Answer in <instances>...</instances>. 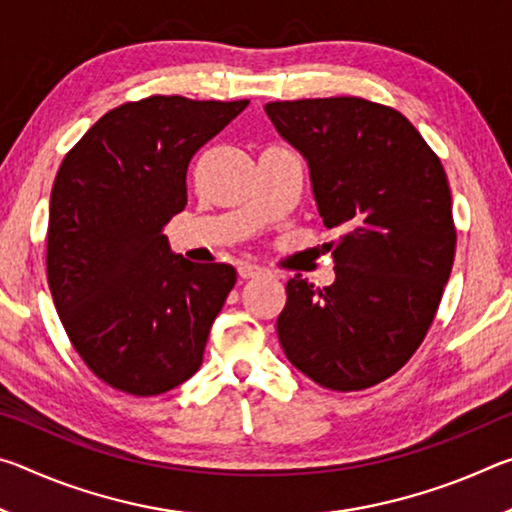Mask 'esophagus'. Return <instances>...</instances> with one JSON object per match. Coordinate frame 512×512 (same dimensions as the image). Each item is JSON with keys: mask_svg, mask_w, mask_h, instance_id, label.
<instances>
[{"mask_svg": "<svg viewBox=\"0 0 512 512\" xmlns=\"http://www.w3.org/2000/svg\"><path fill=\"white\" fill-rule=\"evenodd\" d=\"M237 273H239L241 280H253V277L264 275L266 271H264L262 266H255V264H248V262H244V264H239V266H237Z\"/></svg>", "mask_w": 512, "mask_h": 512, "instance_id": "obj_1", "label": "esophagus"}]
</instances>
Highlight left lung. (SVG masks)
Instances as JSON below:
<instances>
[{
  "instance_id": "obj_1",
  "label": "left lung",
  "mask_w": 512,
  "mask_h": 512,
  "mask_svg": "<svg viewBox=\"0 0 512 512\" xmlns=\"http://www.w3.org/2000/svg\"><path fill=\"white\" fill-rule=\"evenodd\" d=\"M305 155L318 212L341 232L332 287L287 282L277 336L287 359L329 391L395 375L427 336L456 253L440 158L402 112L361 97L271 101Z\"/></svg>"
}]
</instances>
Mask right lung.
<instances>
[{
  "instance_id": "add662e5",
  "label": "right lung",
  "mask_w": 512,
  "mask_h": 512,
  "mask_svg": "<svg viewBox=\"0 0 512 512\" xmlns=\"http://www.w3.org/2000/svg\"><path fill=\"white\" fill-rule=\"evenodd\" d=\"M248 106L153 94L106 112L65 155L49 203L47 282L74 350L121 393L151 397L201 368L237 282L173 255L194 153Z\"/></svg>"
}]
</instances>
